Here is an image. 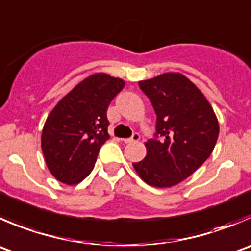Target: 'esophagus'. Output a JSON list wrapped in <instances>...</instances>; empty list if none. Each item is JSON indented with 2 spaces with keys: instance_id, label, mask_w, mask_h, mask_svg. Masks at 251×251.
I'll return each mask as SVG.
<instances>
[{
  "instance_id": "esophagus-1",
  "label": "esophagus",
  "mask_w": 251,
  "mask_h": 251,
  "mask_svg": "<svg viewBox=\"0 0 251 251\" xmlns=\"http://www.w3.org/2000/svg\"><path fill=\"white\" fill-rule=\"evenodd\" d=\"M124 142L125 143H133V142H137V141H140V135L138 133H133L132 137L130 138H124Z\"/></svg>"
}]
</instances>
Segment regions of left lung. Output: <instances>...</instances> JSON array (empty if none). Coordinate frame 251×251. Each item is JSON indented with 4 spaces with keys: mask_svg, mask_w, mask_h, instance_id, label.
<instances>
[{
    "mask_svg": "<svg viewBox=\"0 0 251 251\" xmlns=\"http://www.w3.org/2000/svg\"><path fill=\"white\" fill-rule=\"evenodd\" d=\"M155 115V137L147 154L132 163L138 176L154 187H170L190 176L211 155L220 125L202 92L181 74L168 72L138 82Z\"/></svg>",
    "mask_w": 251,
    "mask_h": 251,
    "instance_id": "8db88e82",
    "label": "left lung"
}]
</instances>
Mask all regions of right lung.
<instances>
[{"label": "right lung", "instance_id": "right-lung-1", "mask_svg": "<svg viewBox=\"0 0 251 251\" xmlns=\"http://www.w3.org/2000/svg\"><path fill=\"white\" fill-rule=\"evenodd\" d=\"M125 86L121 78L94 74L61 99L46 119L41 150L51 174L67 185L86 179L109 140L106 110Z\"/></svg>", "mask_w": 251, "mask_h": 251}]
</instances>
